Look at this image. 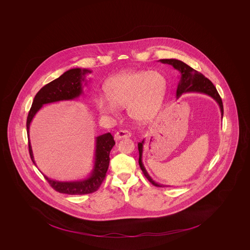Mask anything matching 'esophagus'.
Returning <instances> with one entry per match:
<instances>
[{"mask_svg": "<svg viewBox=\"0 0 250 250\" xmlns=\"http://www.w3.org/2000/svg\"><path fill=\"white\" fill-rule=\"evenodd\" d=\"M130 136H131V134H130V132H128V131H126V130H120V131H118V132H116L114 134V139L116 141H118V140H120L122 138H126V137H130Z\"/></svg>", "mask_w": 250, "mask_h": 250, "instance_id": "esophagus-1", "label": "esophagus"}]
</instances>
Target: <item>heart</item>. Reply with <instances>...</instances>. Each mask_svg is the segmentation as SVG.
Masks as SVG:
<instances>
[{
    "instance_id": "obj_1",
    "label": "heart",
    "mask_w": 250,
    "mask_h": 250,
    "mask_svg": "<svg viewBox=\"0 0 250 250\" xmlns=\"http://www.w3.org/2000/svg\"><path fill=\"white\" fill-rule=\"evenodd\" d=\"M105 96L95 99L102 114L116 116L117 107L126 106L129 115L138 122L150 121L158 114L167 91V80L156 70H126L106 81Z\"/></svg>"
}]
</instances>
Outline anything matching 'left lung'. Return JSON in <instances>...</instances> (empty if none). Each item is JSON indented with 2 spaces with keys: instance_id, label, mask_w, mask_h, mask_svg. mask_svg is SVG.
Returning a JSON list of instances; mask_svg holds the SVG:
<instances>
[{
  "instance_id": "1",
  "label": "left lung",
  "mask_w": 250,
  "mask_h": 250,
  "mask_svg": "<svg viewBox=\"0 0 250 250\" xmlns=\"http://www.w3.org/2000/svg\"><path fill=\"white\" fill-rule=\"evenodd\" d=\"M159 62L172 66L181 74L180 81H179V83L177 86L176 98H180L183 93H187V92H198V93L206 94V95L212 97L217 103V104L219 105L221 117L223 118L224 107H223L222 99L220 97L219 93L217 92L216 88L214 87V85L212 83V82L210 80L205 78V76L203 75L202 73L198 72L195 69L190 68L186 63L182 62V61H179L176 59H169V60H159ZM144 143L145 139H143L142 142H139L137 145L138 151H139V159H138L139 166L141 167L146 178L151 182L153 185H155L157 187H167V185H163V184L155 182L150 177V175L147 173L144 164H143V161H142Z\"/></svg>"
}]
</instances>
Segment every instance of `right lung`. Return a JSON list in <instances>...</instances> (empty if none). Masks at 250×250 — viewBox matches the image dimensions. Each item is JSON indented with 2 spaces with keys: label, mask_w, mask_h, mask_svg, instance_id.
Instances as JSON below:
<instances>
[{
  "label": "right lung",
  "mask_w": 250,
  "mask_h": 250,
  "mask_svg": "<svg viewBox=\"0 0 250 250\" xmlns=\"http://www.w3.org/2000/svg\"><path fill=\"white\" fill-rule=\"evenodd\" d=\"M92 71L87 68H75L68 69L61 77L54 80L40 89L35 96L26 121L27 136L29 137V128L31 122L42 106L61 101H73L79 98L83 93L84 86L88 84L86 75ZM90 82V81H89ZM115 145L114 137L111 133L95 137V152L93 167L89 176L83 180L61 182L48 178L44 175L45 180L51 187L61 193L70 195L88 194L95 191L105 178L106 171L110 162V152ZM28 147L30 158L33 163L37 166L34 159L33 150L31 146L30 138H28Z\"/></svg>",
  "instance_id": "add662e5"
}]
</instances>
